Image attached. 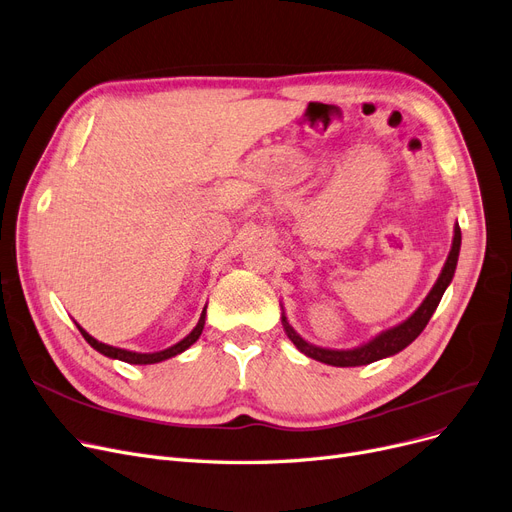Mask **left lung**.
<instances>
[{
  "label": "left lung",
  "instance_id": "obj_1",
  "mask_svg": "<svg viewBox=\"0 0 512 512\" xmlns=\"http://www.w3.org/2000/svg\"><path fill=\"white\" fill-rule=\"evenodd\" d=\"M460 242H462V234H460V226L456 224L454 226V238H452L450 255H448L446 263H443L441 274H439L437 282L433 284L429 295L425 297V301H422L416 307V311H414L410 318H406L404 322H399L393 328H387V330L379 332V335L372 337L370 341H366V343H362L358 347H353V349L318 347L314 343H307L299 335V332L291 324H288L286 314L282 311V326H284L286 337L291 339L293 345L301 353H305L307 358L318 360V362L328 364V366H341V368H347V366H366V364H372L376 360H383V358H389V355L399 353L402 349H406L420 335L422 330H425V326L429 324L431 316L435 314V309H437L443 293H446V288L450 286V282L454 278L458 255H460Z\"/></svg>",
  "mask_w": 512,
  "mask_h": 512
}]
</instances>
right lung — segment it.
<instances>
[{
	"label": "right lung",
	"instance_id": "obj_1",
	"mask_svg": "<svg viewBox=\"0 0 512 512\" xmlns=\"http://www.w3.org/2000/svg\"><path fill=\"white\" fill-rule=\"evenodd\" d=\"M205 318H207V305L203 307V314H201V318H198V322H196V326L192 328L190 335H186L180 343H175V345H171V347H167V349H163V351H152V353H140V351H129V349L106 345V343L94 339V337L90 335V332H87L85 328H81L77 322H75V324H77L79 332L83 335V339H85L87 343H90L96 351H100L102 355H106V358H110V360H121V362H127V364L146 366V364H159V362H163V360H169V358H173V355L184 353L190 345H194V343L198 341V337L203 335Z\"/></svg>",
	"mask_w": 512,
	"mask_h": 512
}]
</instances>
